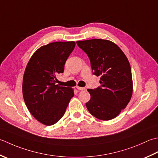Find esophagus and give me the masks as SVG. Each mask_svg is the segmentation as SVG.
<instances>
[{"label": "esophagus", "mask_w": 158, "mask_h": 158, "mask_svg": "<svg viewBox=\"0 0 158 158\" xmlns=\"http://www.w3.org/2000/svg\"><path fill=\"white\" fill-rule=\"evenodd\" d=\"M77 89H78L79 90H84V89H85V88H83V87H79V86H77Z\"/></svg>", "instance_id": "1"}]
</instances>
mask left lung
<instances>
[{
    "instance_id": "left-lung-1",
    "label": "left lung",
    "mask_w": 158,
    "mask_h": 158,
    "mask_svg": "<svg viewBox=\"0 0 158 158\" xmlns=\"http://www.w3.org/2000/svg\"><path fill=\"white\" fill-rule=\"evenodd\" d=\"M77 44L90 60L96 76H101V86L88 89L90 99L86 103L89 112L102 120H112L125 109L133 93L131 66L124 52L107 40L92 39Z\"/></svg>"
}]
</instances>
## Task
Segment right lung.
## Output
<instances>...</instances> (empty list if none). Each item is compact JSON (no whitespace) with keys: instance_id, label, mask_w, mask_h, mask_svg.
I'll return each instance as SVG.
<instances>
[{"instance_id":"add662e5","label":"right lung","mask_w":158,"mask_h":158,"mask_svg":"<svg viewBox=\"0 0 158 158\" xmlns=\"http://www.w3.org/2000/svg\"><path fill=\"white\" fill-rule=\"evenodd\" d=\"M75 42H56L42 46L28 62L23 80V94L30 113L40 123L50 126L64 115L74 96L72 88L56 84Z\"/></svg>"}]
</instances>
